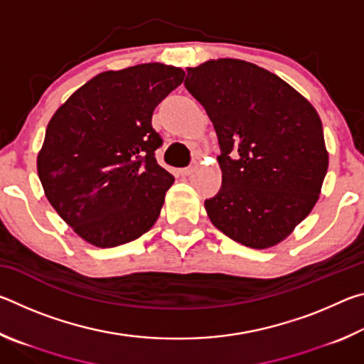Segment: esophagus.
Returning a JSON list of instances; mask_svg holds the SVG:
<instances>
[{
    "label": "esophagus",
    "mask_w": 364,
    "mask_h": 364,
    "mask_svg": "<svg viewBox=\"0 0 364 364\" xmlns=\"http://www.w3.org/2000/svg\"><path fill=\"white\" fill-rule=\"evenodd\" d=\"M194 170H196L194 165H189V167H184V168H181V170H180V175H183V176H189L191 173H193Z\"/></svg>",
    "instance_id": "obj_1"
}]
</instances>
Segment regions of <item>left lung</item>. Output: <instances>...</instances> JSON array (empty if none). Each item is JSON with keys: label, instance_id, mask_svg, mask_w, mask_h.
Here are the masks:
<instances>
[{"label": "left lung", "instance_id": "obj_1", "mask_svg": "<svg viewBox=\"0 0 364 364\" xmlns=\"http://www.w3.org/2000/svg\"><path fill=\"white\" fill-rule=\"evenodd\" d=\"M184 86L207 110L221 151L208 218L247 247L281 242L311 212L328 171L315 107L278 75L239 59L188 69Z\"/></svg>", "mask_w": 364, "mask_h": 364}]
</instances>
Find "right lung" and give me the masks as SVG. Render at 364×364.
I'll return each mask as SVG.
<instances>
[{
  "label": "right lung",
  "instance_id": "add662e5",
  "mask_svg": "<svg viewBox=\"0 0 364 364\" xmlns=\"http://www.w3.org/2000/svg\"><path fill=\"white\" fill-rule=\"evenodd\" d=\"M183 80L184 70L157 63L102 72L53 115L38 176L51 205L86 242L115 247L156 223L175 178L157 164L164 139L152 112Z\"/></svg>",
  "mask_w": 364,
  "mask_h": 364
}]
</instances>
